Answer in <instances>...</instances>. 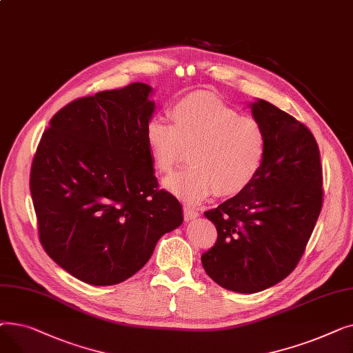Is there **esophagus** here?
<instances>
[{"instance_id": "obj_1", "label": "esophagus", "mask_w": 353, "mask_h": 353, "mask_svg": "<svg viewBox=\"0 0 353 353\" xmlns=\"http://www.w3.org/2000/svg\"><path fill=\"white\" fill-rule=\"evenodd\" d=\"M199 216V212L190 206H184V219H186V221L189 220H193Z\"/></svg>"}]
</instances>
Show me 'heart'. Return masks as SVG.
<instances>
[{
	"label": "heart",
	"instance_id": "b5f03b06",
	"mask_svg": "<svg viewBox=\"0 0 353 353\" xmlns=\"http://www.w3.org/2000/svg\"><path fill=\"white\" fill-rule=\"evenodd\" d=\"M173 123L153 119L145 139L156 169L169 173L192 147L186 167L164 180L165 189L188 203L212 194L236 196L245 192L261 172L268 139L253 117L210 92H193L172 108Z\"/></svg>",
	"mask_w": 353,
	"mask_h": 353
}]
</instances>
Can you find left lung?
Instances as JSON below:
<instances>
[{
  "label": "left lung",
  "mask_w": 353,
  "mask_h": 353,
  "mask_svg": "<svg viewBox=\"0 0 353 353\" xmlns=\"http://www.w3.org/2000/svg\"><path fill=\"white\" fill-rule=\"evenodd\" d=\"M268 145L250 186L205 212L217 240L201 254L206 273L221 288L256 293L283 281L298 266L322 210V165L310 130L281 108L249 104Z\"/></svg>",
  "instance_id": "left-lung-1"
}]
</instances>
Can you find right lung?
<instances>
[{
  "mask_svg": "<svg viewBox=\"0 0 353 353\" xmlns=\"http://www.w3.org/2000/svg\"><path fill=\"white\" fill-rule=\"evenodd\" d=\"M153 88L133 83L77 99L54 114L32 160L40 242L61 269L94 286L124 282L183 223L159 190L145 139Z\"/></svg>",
  "mask_w": 353,
  "mask_h": 353,
  "instance_id": "1",
  "label": "right lung"
}]
</instances>
